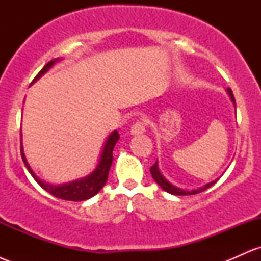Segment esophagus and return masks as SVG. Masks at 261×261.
<instances>
[{"instance_id":"34e87169","label":"esophagus","mask_w":261,"mask_h":261,"mask_svg":"<svg viewBox=\"0 0 261 261\" xmlns=\"http://www.w3.org/2000/svg\"><path fill=\"white\" fill-rule=\"evenodd\" d=\"M145 131H146V122L143 120H139L131 126L130 133L131 135H141L145 133Z\"/></svg>"}]
</instances>
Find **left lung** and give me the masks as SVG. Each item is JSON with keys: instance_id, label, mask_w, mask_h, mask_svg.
<instances>
[{"instance_id": "obj_1", "label": "left lung", "mask_w": 261, "mask_h": 261, "mask_svg": "<svg viewBox=\"0 0 261 261\" xmlns=\"http://www.w3.org/2000/svg\"><path fill=\"white\" fill-rule=\"evenodd\" d=\"M227 93H228L230 100L233 101V104H234V108H236V100H234V97H233V93H232V91H230V88H227ZM149 170H151L152 178L154 179L155 182H157V184L160 185V187L163 189L164 191L172 194V195H194V194H199V193H201V191H205L206 189L211 188L212 185H214L215 182L218 180V179H216V180L207 182V184L203 185V187H201V188H197V189H195V190L188 191V190H182V189H180V188H176L175 185H173L172 182H169L168 180H167V179L163 176V174L161 173L157 161H155V163L151 167V169Z\"/></svg>"}]
</instances>
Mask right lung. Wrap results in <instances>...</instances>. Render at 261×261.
I'll list each match as a JSON object with an SVG mask.
<instances>
[{"instance_id": "obj_1", "label": "right lung", "mask_w": 261, "mask_h": 261, "mask_svg": "<svg viewBox=\"0 0 261 261\" xmlns=\"http://www.w3.org/2000/svg\"><path fill=\"white\" fill-rule=\"evenodd\" d=\"M58 61H60V59H54L50 62H47V64L43 67V70H41L40 72L37 74V77L33 80L32 85L34 82H37L40 77H43ZM119 137L120 136H119L116 130H114L113 133L107 137L106 142H104L103 145V149H101L100 152L99 162H98L97 167H95V169L93 170L91 174L85 176V178L77 179V180L65 182V184L54 185L50 184V182L41 180V179L33 172L31 166H29L28 161H27L25 158L22 142H20V154H22V160L24 162V166L27 167V169H28V172L31 173L33 178H34V180L37 181L44 190H46L47 193L51 194L53 196L58 197V199L68 200V201H83V200L91 199V197L94 196L95 194L99 193L101 188L106 185L108 174H109L110 167H112L113 163V149L115 147Z\"/></svg>"}]
</instances>
